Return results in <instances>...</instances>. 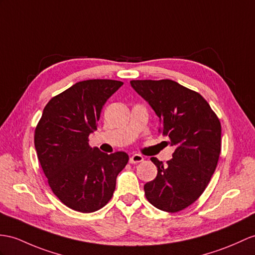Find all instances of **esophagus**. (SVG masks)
Listing matches in <instances>:
<instances>
[{
  "label": "esophagus",
  "mask_w": 255,
  "mask_h": 255,
  "mask_svg": "<svg viewBox=\"0 0 255 255\" xmlns=\"http://www.w3.org/2000/svg\"><path fill=\"white\" fill-rule=\"evenodd\" d=\"M141 161H144V158H142V156H140V154L138 153H135L133 154V156L129 158V163H139L141 162Z\"/></svg>",
  "instance_id": "obj_1"
}]
</instances>
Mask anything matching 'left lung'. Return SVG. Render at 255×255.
I'll return each mask as SVG.
<instances>
[{"label":"left lung","instance_id":"1","mask_svg":"<svg viewBox=\"0 0 255 255\" xmlns=\"http://www.w3.org/2000/svg\"><path fill=\"white\" fill-rule=\"evenodd\" d=\"M132 88L160 119L159 132L175 147L173 158L158 167L157 177L144 186L147 200L175 213L199 198L212 177L221 153V122L199 93L172 80H133Z\"/></svg>","mask_w":255,"mask_h":255}]
</instances>
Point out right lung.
Segmentation results:
<instances>
[{
  "mask_svg": "<svg viewBox=\"0 0 255 255\" xmlns=\"http://www.w3.org/2000/svg\"><path fill=\"white\" fill-rule=\"evenodd\" d=\"M122 85L116 80L81 81L47 103L35 128V150L49 187L78 212L106 206L128 161L124 151L108 154L89 145L103 106Z\"/></svg>",
  "mask_w": 255,
  "mask_h": 255,
  "instance_id": "add662e5",
  "label": "right lung"
}]
</instances>
